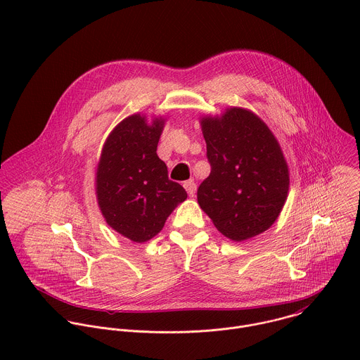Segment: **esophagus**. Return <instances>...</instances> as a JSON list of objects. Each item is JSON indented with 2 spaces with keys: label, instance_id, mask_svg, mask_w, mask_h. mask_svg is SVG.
Returning a JSON list of instances; mask_svg holds the SVG:
<instances>
[{
  "label": "esophagus",
  "instance_id": "obj_1",
  "mask_svg": "<svg viewBox=\"0 0 360 360\" xmlns=\"http://www.w3.org/2000/svg\"><path fill=\"white\" fill-rule=\"evenodd\" d=\"M184 186H185V189H186V192H188L189 196H193V195H195V192H196V184H195L193 179L186 181V182L184 184Z\"/></svg>",
  "mask_w": 360,
  "mask_h": 360
}]
</instances>
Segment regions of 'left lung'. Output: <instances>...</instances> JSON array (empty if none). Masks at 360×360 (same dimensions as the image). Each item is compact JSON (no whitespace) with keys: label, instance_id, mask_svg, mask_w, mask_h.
<instances>
[{"label":"left lung","instance_id":"left-lung-1","mask_svg":"<svg viewBox=\"0 0 360 360\" xmlns=\"http://www.w3.org/2000/svg\"><path fill=\"white\" fill-rule=\"evenodd\" d=\"M211 174L198 188V203L232 240L265 232L279 217L289 191L282 149L253 112L229 108L200 121Z\"/></svg>","mask_w":360,"mask_h":360}]
</instances>
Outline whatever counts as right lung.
<instances>
[{
  "label": "right lung",
  "mask_w": 360,
  "mask_h": 360,
  "mask_svg": "<svg viewBox=\"0 0 360 360\" xmlns=\"http://www.w3.org/2000/svg\"><path fill=\"white\" fill-rule=\"evenodd\" d=\"M164 120L152 125L135 114L107 138L96 168V198L107 224L122 236L142 243L155 236L186 191L168 178L157 155Z\"/></svg>",
  "instance_id": "add662e5"
}]
</instances>
